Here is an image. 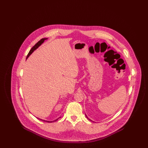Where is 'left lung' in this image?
Segmentation results:
<instances>
[{"label":"left lung","mask_w":148,"mask_h":148,"mask_svg":"<svg viewBox=\"0 0 148 148\" xmlns=\"http://www.w3.org/2000/svg\"><path fill=\"white\" fill-rule=\"evenodd\" d=\"M86 117H87V118H88V119H89V120H90V121H92V122H94V121H92V120H91V119H89V118H88V117H87V115H86Z\"/></svg>","instance_id":"obj_1"}]
</instances>
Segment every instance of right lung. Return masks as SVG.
<instances>
[{
	"label": "right lung",
	"mask_w": 148,
	"mask_h": 148,
	"mask_svg": "<svg viewBox=\"0 0 148 148\" xmlns=\"http://www.w3.org/2000/svg\"><path fill=\"white\" fill-rule=\"evenodd\" d=\"M47 38H41L40 41H38L37 43L31 49V50H30V51L29 52V53H28V54H27V57H26V59L32 54V53L34 51V50H36L40 46H41V44L42 43H43V42L45 41V40H47ZM60 118H57V119H56V120H54V121H46V120H43V119H40V118H37L38 119H40V120H41V121H44V122H49V123H51V122H55V121H57Z\"/></svg>",
	"instance_id": "right-lung-1"
}]
</instances>
